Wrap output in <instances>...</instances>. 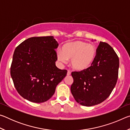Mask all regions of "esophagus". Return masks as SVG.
I'll use <instances>...</instances> for the list:
<instances>
[{"mask_svg":"<svg viewBox=\"0 0 130 130\" xmlns=\"http://www.w3.org/2000/svg\"><path fill=\"white\" fill-rule=\"evenodd\" d=\"M70 74H71V72L68 70V72H67V76H70Z\"/></svg>","mask_w":130,"mask_h":130,"instance_id":"1","label":"esophagus"}]
</instances>
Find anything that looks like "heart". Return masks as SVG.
Masks as SVG:
<instances>
[{
  "label": "heart",
  "mask_w": 130,
  "mask_h": 130,
  "mask_svg": "<svg viewBox=\"0 0 130 130\" xmlns=\"http://www.w3.org/2000/svg\"><path fill=\"white\" fill-rule=\"evenodd\" d=\"M97 49L92 43L84 41H75L62 46L61 51L57 53V58L61 63H66L70 59V65L76 71L88 69L95 60Z\"/></svg>",
  "instance_id": "b5f03b06"
}]
</instances>
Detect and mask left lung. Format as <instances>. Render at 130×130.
Segmentation results:
<instances>
[{"label": "left lung", "mask_w": 130, "mask_h": 130, "mask_svg": "<svg viewBox=\"0 0 130 130\" xmlns=\"http://www.w3.org/2000/svg\"><path fill=\"white\" fill-rule=\"evenodd\" d=\"M119 60L113 48L100 42L95 60L88 69L72 72V95L84 106L95 105L107 99L115 88L118 78Z\"/></svg>", "instance_id": "obj_1"}]
</instances>
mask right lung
<instances>
[{
  "label": "right lung",
  "mask_w": 130,
  "mask_h": 130,
  "mask_svg": "<svg viewBox=\"0 0 130 130\" xmlns=\"http://www.w3.org/2000/svg\"><path fill=\"white\" fill-rule=\"evenodd\" d=\"M58 43L53 36L31 37L15 49L10 73L17 91L24 99L43 103L53 95L67 70L58 69L56 50Z\"/></svg>",
  "instance_id": "add662e5"
}]
</instances>
